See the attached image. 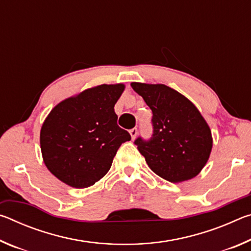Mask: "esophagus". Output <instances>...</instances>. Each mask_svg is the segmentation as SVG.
<instances>
[{"mask_svg":"<svg viewBox=\"0 0 251 251\" xmlns=\"http://www.w3.org/2000/svg\"><path fill=\"white\" fill-rule=\"evenodd\" d=\"M129 134H130V136H131V138L135 139V137H136V136H137V134H138L137 128H131V129L129 130Z\"/></svg>","mask_w":251,"mask_h":251,"instance_id":"1","label":"esophagus"}]
</instances>
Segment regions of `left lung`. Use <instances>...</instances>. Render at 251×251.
I'll return each instance as SVG.
<instances>
[{
    "mask_svg": "<svg viewBox=\"0 0 251 251\" xmlns=\"http://www.w3.org/2000/svg\"><path fill=\"white\" fill-rule=\"evenodd\" d=\"M152 112L150 141H135L156 175L171 182L197 176L210 156L212 137L205 118L192 101L164 84L131 83Z\"/></svg>",
    "mask_w": 251,
    "mask_h": 251,
    "instance_id": "left-lung-1",
    "label": "left lung"
}]
</instances>
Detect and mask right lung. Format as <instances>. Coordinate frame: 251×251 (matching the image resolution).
<instances>
[{
	"instance_id": "add662e5",
	"label": "right lung",
	"mask_w": 251,
	"mask_h": 251,
	"mask_svg": "<svg viewBox=\"0 0 251 251\" xmlns=\"http://www.w3.org/2000/svg\"><path fill=\"white\" fill-rule=\"evenodd\" d=\"M124 84H103L69 97L50 110L41 128L40 144L49 171L74 188L103 178L118 148L130 141L117 125L114 110Z\"/></svg>"
}]
</instances>
